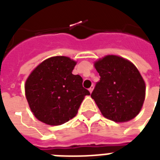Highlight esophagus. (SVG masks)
<instances>
[{"label": "esophagus", "mask_w": 160, "mask_h": 160, "mask_svg": "<svg viewBox=\"0 0 160 160\" xmlns=\"http://www.w3.org/2000/svg\"><path fill=\"white\" fill-rule=\"evenodd\" d=\"M93 90H94V86H91V87L90 88V89H89V91H90V93H92V91H93Z\"/></svg>", "instance_id": "1"}]
</instances>
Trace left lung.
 Returning <instances> with one entry per match:
<instances>
[{"instance_id": "1", "label": "left lung", "mask_w": 160, "mask_h": 160, "mask_svg": "<svg viewBox=\"0 0 160 160\" xmlns=\"http://www.w3.org/2000/svg\"><path fill=\"white\" fill-rule=\"evenodd\" d=\"M100 76L91 94L103 116L117 123L128 122L141 110L145 82L136 66L119 55H108L94 63Z\"/></svg>"}]
</instances>
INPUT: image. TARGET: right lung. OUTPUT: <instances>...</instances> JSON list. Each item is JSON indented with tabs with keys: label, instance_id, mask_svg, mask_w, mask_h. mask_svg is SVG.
<instances>
[{
	"label": "right lung",
	"instance_id": "right-lung-1",
	"mask_svg": "<svg viewBox=\"0 0 160 160\" xmlns=\"http://www.w3.org/2000/svg\"><path fill=\"white\" fill-rule=\"evenodd\" d=\"M77 62L67 56H53L39 64L29 75L25 93L36 119L49 125H60L77 114L89 90L83 79L72 71Z\"/></svg>",
	"mask_w": 160,
	"mask_h": 160
}]
</instances>
